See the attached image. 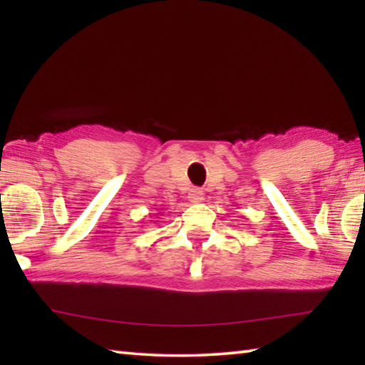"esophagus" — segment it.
I'll return each instance as SVG.
<instances>
[{"label":"esophagus","instance_id":"1","mask_svg":"<svg viewBox=\"0 0 365 365\" xmlns=\"http://www.w3.org/2000/svg\"><path fill=\"white\" fill-rule=\"evenodd\" d=\"M188 197L191 202H200L202 200V191L200 188H191Z\"/></svg>","mask_w":365,"mask_h":365}]
</instances>
